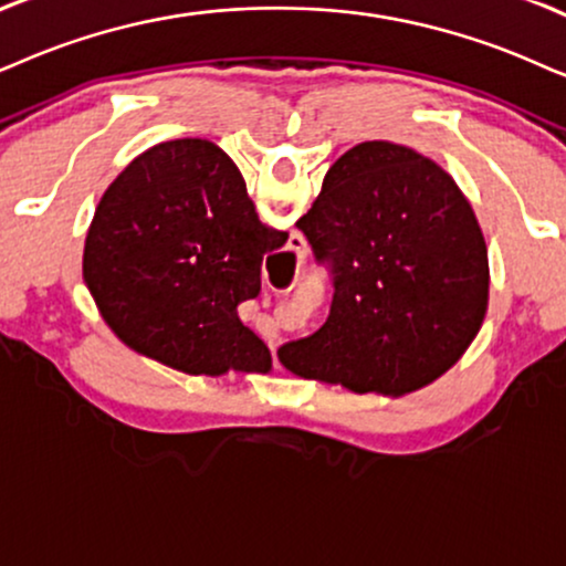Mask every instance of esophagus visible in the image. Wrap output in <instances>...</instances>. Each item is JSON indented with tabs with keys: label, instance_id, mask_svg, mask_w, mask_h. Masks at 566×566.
<instances>
[{
	"label": "esophagus",
	"instance_id": "1",
	"mask_svg": "<svg viewBox=\"0 0 566 566\" xmlns=\"http://www.w3.org/2000/svg\"><path fill=\"white\" fill-rule=\"evenodd\" d=\"M290 245H292V250H297L300 259H303V255L307 253V242H305L303 234H292V238H290Z\"/></svg>",
	"mask_w": 566,
	"mask_h": 566
}]
</instances>
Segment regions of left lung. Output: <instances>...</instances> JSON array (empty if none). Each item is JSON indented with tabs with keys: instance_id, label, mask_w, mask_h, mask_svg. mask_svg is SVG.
Wrapping results in <instances>:
<instances>
[{
	"instance_id": "left-lung-1",
	"label": "left lung",
	"mask_w": 566,
	"mask_h": 566,
	"mask_svg": "<svg viewBox=\"0 0 566 566\" xmlns=\"http://www.w3.org/2000/svg\"><path fill=\"white\" fill-rule=\"evenodd\" d=\"M297 227L332 263L334 303L318 332L276 349L292 374L405 397L473 345L489 311V248L433 159L391 140L357 143Z\"/></svg>"
}]
</instances>
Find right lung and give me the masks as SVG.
Listing matches in <instances>:
<instances>
[{
  "label": "right lung",
  "mask_w": 566,
  "mask_h": 566,
  "mask_svg": "<svg viewBox=\"0 0 566 566\" xmlns=\"http://www.w3.org/2000/svg\"><path fill=\"white\" fill-rule=\"evenodd\" d=\"M287 232L261 224L238 164L206 138L164 140L98 200L83 282L104 324L138 355L190 376L269 374L271 353L238 305Z\"/></svg>",
  "instance_id": "1"
}]
</instances>
